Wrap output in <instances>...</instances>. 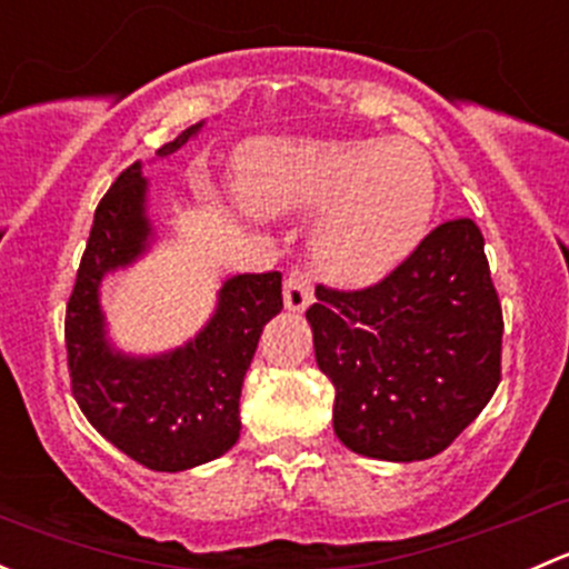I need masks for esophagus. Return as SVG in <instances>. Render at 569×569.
Instances as JSON below:
<instances>
[{"label":"esophagus","mask_w":569,"mask_h":569,"mask_svg":"<svg viewBox=\"0 0 569 569\" xmlns=\"http://www.w3.org/2000/svg\"><path fill=\"white\" fill-rule=\"evenodd\" d=\"M283 300L289 311H306L313 302V280L308 269H291L283 283Z\"/></svg>","instance_id":"obj_1"}]
</instances>
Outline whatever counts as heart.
Returning a JSON list of instances; mask_svg holds the SVG:
<instances>
[{
	"label": "heart",
	"instance_id": "b5f03b06",
	"mask_svg": "<svg viewBox=\"0 0 569 569\" xmlns=\"http://www.w3.org/2000/svg\"><path fill=\"white\" fill-rule=\"evenodd\" d=\"M244 200L261 214H317L313 258L327 280L369 286L427 233L435 173L401 140H267L244 157Z\"/></svg>",
	"mask_w": 569,
	"mask_h": 569
}]
</instances>
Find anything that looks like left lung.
I'll list each match as a JSON object with an SVG mask.
<instances>
[{
    "label": "left lung",
    "mask_w": 569,
    "mask_h": 569,
    "mask_svg": "<svg viewBox=\"0 0 569 569\" xmlns=\"http://www.w3.org/2000/svg\"><path fill=\"white\" fill-rule=\"evenodd\" d=\"M306 311L319 369L336 386L332 427L355 455H440L501 382V300L470 217L440 222L363 289L317 286Z\"/></svg>",
    "instance_id": "1"
}]
</instances>
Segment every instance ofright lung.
Masks as SVG:
<instances>
[{
	"label": "right lung",
	"mask_w": 569,
	"mask_h": 569,
	"mask_svg": "<svg viewBox=\"0 0 569 569\" xmlns=\"http://www.w3.org/2000/svg\"><path fill=\"white\" fill-rule=\"evenodd\" d=\"M189 126L157 157L178 151ZM146 178L129 164L96 206L88 248L66 308V349L79 410L101 435L159 473L194 468L226 455L239 440V396L263 325L283 308L280 272L228 280L214 319L194 341L162 358H126L104 341L101 278L134 261L148 242Z\"/></svg>",
	"instance_id": "obj_1"
}]
</instances>
